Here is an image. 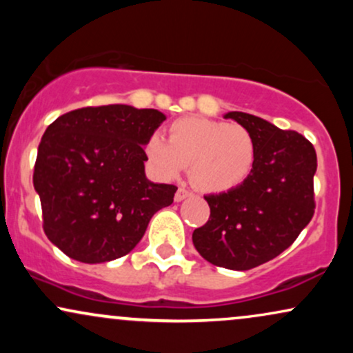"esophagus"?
<instances>
[{"mask_svg": "<svg viewBox=\"0 0 353 353\" xmlns=\"http://www.w3.org/2000/svg\"><path fill=\"white\" fill-rule=\"evenodd\" d=\"M189 196H190V190H188L185 188H179V189H177L176 196H174V199H176V202H181V201H184L185 197H189Z\"/></svg>", "mask_w": 353, "mask_h": 353, "instance_id": "34e87169", "label": "esophagus"}]
</instances>
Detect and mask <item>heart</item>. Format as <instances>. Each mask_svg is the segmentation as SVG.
I'll return each mask as SVG.
<instances>
[{"instance_id": "heart-1", "label": "heart", "mask_w": 353, "mask_h": 353, "mask_svg": "<svg viewBox=\"0 0 353 353\" xmlns=\"http://www.w3.org/2000/svg\"><path fill=\"white\" fill-rule=\"evenodd\" d=\"M145 154L157 176L172 179L190 165V179L205 192L237 188L252 171L254 137L242 125L184 117L169 128V143L154 134Z\"/></svg>"}]
</instances>
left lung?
I'll list each match as a JSON object with an SVG mask.
<instances>
[{"label": "left lung", "instance_id": "8db88e82", "mask_svg": "<svg viewBox=\"0 0 353 353\" xmlns=\"http://www.w3.org/2000/svg\"><path fill=\"white\" fill-rule=\"evenodd\" d=\"M225 117L252 134V171L237 188L204 196L210 216L194 230L192 242L210 264L249 270L292 245L314 217L317 154L297 131H282L247 112Z\"/></svg>", "mask_w": 353, "mask_h": 353}]
</instances>
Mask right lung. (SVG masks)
I'll list each match as a JSON object with an SVG mask.
<instances>
[{
    "label": "right lung",
    "mask_w": 353,
    "mask_h": 353,
    "mask_svg": "<svg viewBox=\"0 0 353 353\" xmlns=\"http://www.w3.org/2000/svg\"><path fill=\"white\" fill-rule=\"evenodd\" d=\"M165 119L157 109L89 106L48 125L33 184L43 229L68 257L101 264L129 254L177 188L145 179L144 145Z\"/></svg>",
    "instance_id": "obj_1"
}]
</instances>
